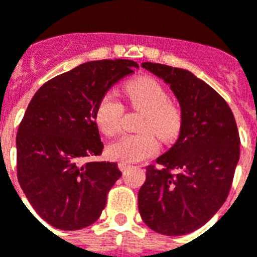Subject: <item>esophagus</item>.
<instances>
[{
  "mask_svg": "<svg viewBox=\"0 0 257 257\" xmlns=\"http://www.w3.org/2000/svg\"><path fill=\"white\" fill-rule=\"evenodd\" d=\"M131 165L128 164V163H124V162H120L119 164H118V168L120 169V171H124V169H127V168H130Z\"/></svg>",
  "mask_w": 257,
  "mask_h": 257,
  "instance_id": "esophagus-1",
  "label": "esophagus"
}]
</instances>
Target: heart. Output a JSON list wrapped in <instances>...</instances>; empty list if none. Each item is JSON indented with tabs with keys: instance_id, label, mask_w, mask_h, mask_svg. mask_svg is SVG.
I'll list each match as a JSON object with an SVG mask.
<instances>
[{
	"instance_id": "1",
	"label": "heart",
	"mask_w": 257,
	"mask_h": 257,
	"mask_svg": "<svg viewBox=\"0 0 257 257\" xmlns=\"http://www.w3.org/2000/svg\"><path fill=\"white\" fill-rule=\"evenodd\" d=\"M124 93L134 109L143 111L139 131L141 134L124 135L107 147V154L114 160L124 163L141 162L154 156L159 150V142L173 141L182 123L181 110L168 101L167 90L160 82L151 77L131 80L124 85ZM124 107L116 95L105 93L95 106V123L107 137L120 131Z\"/></svg>"
}]
</instances>
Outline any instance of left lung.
<instances>
[{
  "label": "left lung",
  "instance_id": "left-lung-1",
  "mask_svg": "<svg viewBox=\"0 0 257 257\" xmlns=\"http://www.w3.org/2000/svg\"><path fill=\"white\" fill-rule=\"evenodd\" d=\"M168 84L181 107L179 139L148 165L138 194L143 222L159 234L179 236L214 217L231 189L240 139L230 106L192 72L143 63Z\"/></svg>",
  "mask_w": 257,
  "mask_h": 257
}]
</instances>
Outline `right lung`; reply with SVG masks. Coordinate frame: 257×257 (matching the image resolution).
I'll return each instance as SVG.
<instances>
[{
	"label": "right lung",
	"mask_w": 257,
	"mask_h": 257,
	"mask_svg": "<svg viewBox=\"0 0 257 257\" xmlns=\"http://www.w3.org/2000/svg\"><path fill=\"white\" fill-rule=\"evenodd\" d=\"M139 68L133 60L89 61L51 78L35 93L17 133V176L30 205L59 230L88 227L122 176L102 154L95 123L99 98Z\"/></svg>",
	"instance_id": "obj_1"
}]
</instances>
